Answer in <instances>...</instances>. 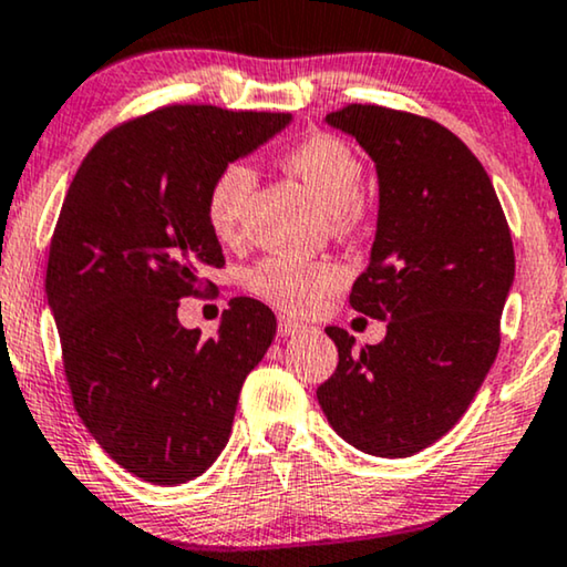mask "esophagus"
Here are the masks:
<instances>
[{"label":"esophagus","instance_id":"obj_1","mask_svg":"<svg viewBox=\"0 0 567 567\" xmlns=\"http://www.w3.org/2000/svg\"><path fill=\"white\" fill-rule=\"evenodd\" d=\"M297 332H305V324L291 320V317H278V336L289 338V336H297Z\"/></svg>","mask_w":567,"mask_h":567}]
</instances>
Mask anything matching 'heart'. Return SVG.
<instances>
[{
    "mask_svg": "<svg viewBox=\"0 0 567 567\" xmlns=\"http://www.w3.org/2000/svg\"><path fill=\"white\" fill-rule=\"evenodd\" d=\"M286 167L301 177L322 200L340 231H351L367 219V198L361 193V157L346 138L336 134H309L286 154ZM255 175L245 162H229L214 175L206 193L208 227L219 239H235L243 224ZM343 286V270L330 260H301L291 255H270L247 274V289L289 315H312Z\"/></svg>",
    "mask_w": 567,
    "mask_h": 567,
    "instance_id": "heart-1",
    "label": "heart"
}]
</instances>
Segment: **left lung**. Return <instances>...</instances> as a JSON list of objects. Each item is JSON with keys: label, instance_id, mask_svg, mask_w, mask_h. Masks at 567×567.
<instances>
[{"label": "left lung", "instance_id": "1", "mask_svg": "<svg viewBox=\"0 0 567 567\" xmlns=\"http://www.w3.org/2000/svg\"><path fill=\"white\" fill-rule=\"evenodd\" d=\"M324 121L377 162V239L351 307L386 336L355 351L343 328L324 330L338 367L317 400L351 446L410 456L454 429L498 355L511 229L485 167L441 123L361 103Z\"/></svg>", "mask_w": 567, "mask_h": 567}]
</instances>
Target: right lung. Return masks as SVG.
Instances as JSON below:
<instances>
[{"mask_svg":"<svg viewBox=\"0 0 567 567\" xmlns=\"http://www.w3.org/2000/svg\"><path fill=\"white\" fill-rule=\"evenodd\" d=\"M289 113L165 105L107 131L76 169L51 237L45 293L74 410L107 456L154 485H181L227 446L245 377L276 315L237 297L219 332L185 330L177 307L224 266L208 227L214 175Z\"/></svg>","mask_w":567,"mask_h":567,"instance_id":"obj_1","label":"right lung"}]
</instances>
